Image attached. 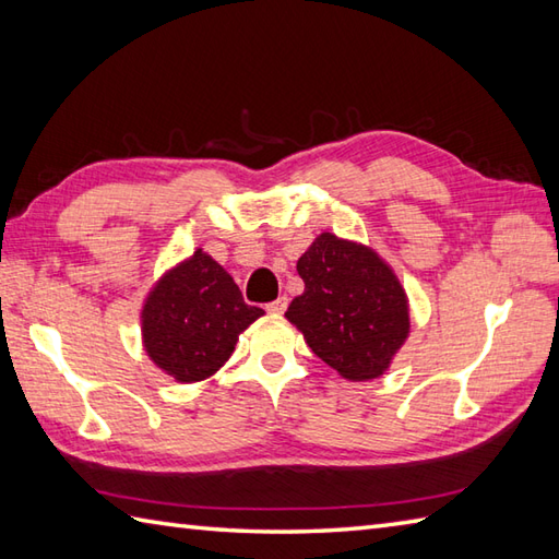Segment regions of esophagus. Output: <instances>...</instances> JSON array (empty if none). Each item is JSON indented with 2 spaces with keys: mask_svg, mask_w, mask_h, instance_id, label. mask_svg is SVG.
<instances>
[{
  "mask_svg": "<svg viewBox=\"0 0 559 559\" xmlns=\"http://www.w3.org/2000/svg\"><path fill=\"white\" fill-rule=\"evenodd\" d=\"M266 310H269V314H283V312L288 310V298L273 300L271 305H266Z\"/></svg>",
  "mask_w": 559,
  "mask_h": 559,
  "instance_id": "obj_1",
  "label": "esophagus"
}]
</instances>
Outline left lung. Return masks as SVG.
<instances>
[{
    "instance_id": "1",
    "label": "left lung",
    "mask_w": 559,
    "mask_h": 559,
    "mask_svg": "<svg viewBox=\"0 0 559 559\" xmlns=\"http://www.w3.org/2000/svg\"><path fill=\"white\" fill-rule=\"evenodd\" d=\"M305 293L286 319L317 358L348 379L382 377L411 334V305L399 276L372 247L322 233L298 259Z\"/></svg>"
}]
</instances>
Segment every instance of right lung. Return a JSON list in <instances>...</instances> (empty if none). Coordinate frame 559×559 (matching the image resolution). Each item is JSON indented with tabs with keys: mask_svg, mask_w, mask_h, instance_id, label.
<instances>
[{
	"mask_svg": "<svg viewBox=\"0 0 559 559\" xmlns=\"http://www.w3.org/2000/svg\"><path fill=\"white\" fill-rule=\"evenodd\" d=\"M261 314L242 300L230 273L199 247L153 283L141 307V343L175 382H204L228 362L242 331Z\"/></svg>",
	"mask_w": 559,
	"mask_h": 559,
	"instance_id": "1",
	"label": "right lung"
}]
</instances>
